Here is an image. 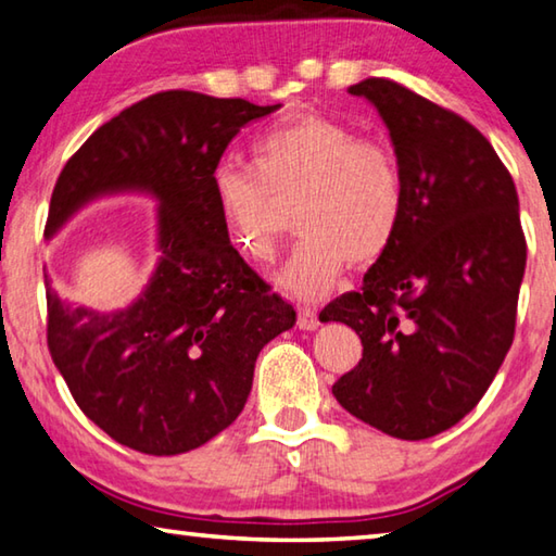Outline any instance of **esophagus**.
<instances>
[{"label": "esophagus", "instance_id": "esophagus-1", "mask_svg": "<svg viewBox=\"0 0 556 556\" xmlns=\"http://www.w3.org/2000/svg\"><path fill=\"white\" fill-rule=\"evenodd\" d=\"M296 324H299V328H304V331H312V328L318 326V312L314 306H301Z\"/></svg>", "mask_w": 556, "mask_h": 556}]
</instances>
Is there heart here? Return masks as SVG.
<instances>
[{
  "label": "heart",
  "mask_w": 556,
  "mask_h": 556,
  "mask_svg": "<svg viewBox=\"0 0 556 556\" xmlns=\"http://www.w3.org/2000/svg\"><path fill=\"white\" fill-rule=\"evenodd\" d=\"M211 184L232 244L257 265L277 257L289 228L285 205L296 201L304 238L279 285L301 299L331 291L348 265H375L407 208L392 149L321 115H296L260 131L252 164L225 159Z\"/></svg>",
  "instance_id": "obj_1"
}]
</instances>
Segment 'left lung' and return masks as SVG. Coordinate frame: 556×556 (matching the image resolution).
<instances>
[{"label": "left lung", "instance_id": "1", "mask_svg": "<svg viewBox=\"0 0 556 556\" xmlns=\"http://www.w3.org/2000/svg\"><path fill=\"white\" fill-rule=\"evenodd\" d=\"M348 92L388 125L407 208L361 291L318 316L363 343L333 394L365 425L419 441L464 419L510 351L527 260L520 203L491 142L456 112L388 78Z\"/></svg>", "mask_w": 556, "mask_h": 556}]
</instances>
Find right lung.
I'll return each mask as SVG.
<instances>
[{
  "label": "right lung",
  "mask_w": 556,
  "mask_h": 556,
  "mask_svg": "<svg viewBox=\"0 0 556 556\" xmlns=\"http://www.w3.org/2000/svg\"><path fill=\"white\" fill-rule=\"evenodd\" d=\"M279 105L154 92L92 131L53 186L46 235L100 193L142 188L159 205V267L119 314L46 289V341L90 421L142 454L174 456L228 429L262 348L296 312L230 244L211 174L238 131Z\"/></svg>",
  "instance_id": "add662e5"
}]
</instances>
